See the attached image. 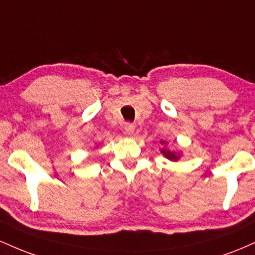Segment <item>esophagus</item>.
Returning <instances> with one entry per match:
<instances>
[{"mask_svg":"<svg viewBox=\"0 0 255 255\" xmlns=\"http://www.w3.org/2000/svg\"><path fill=\"white\" fill-rule=\"evenodd\" d=\"M134 129H135V126L133 124H126L125 125V133L126 134H133Z\"/></svg>","mask_w":255,"mask_h":255,"instance_id":"esophagus-1","label":"esophagus"}]
</instances>
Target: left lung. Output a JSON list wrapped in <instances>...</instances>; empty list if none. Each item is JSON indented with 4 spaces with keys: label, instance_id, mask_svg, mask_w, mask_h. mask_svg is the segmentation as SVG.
Listing matches in <instances>:
<instances>
[{
    "label": "left lung",
    "instance_id": "left-lung-1",
    "mask_svg": "<svg viewBox=\"0 0 255 255\" xmlns=\"http://www.w3.org/2000/svg\"><path fill=\"white\" fill-rule=\"evenodd\" d=\"M160 144L165 145L166 142L164 141V140H162V141H160ZM160 152H162L163 156H164L165 158H168L169 160H174V162H176V160H178V158H180V153H177V152H175V151L168 150V148H162Z\"/></svg>",
    "mask_w": 255,
    "mask_h": 255
}]
</instances>
